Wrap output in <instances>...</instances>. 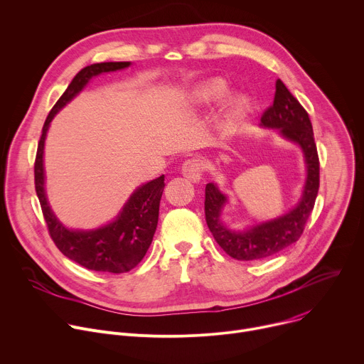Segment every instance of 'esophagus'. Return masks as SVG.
<instances>
[{
	"mask_svg": "<svg viewBox=\"0 0 364 364\" xmlns=\"http://www.w3.org/2000/svg\"><path fill=\"white\" fill-rule=\"evenodd\" d=\"M203 172H204V164L199 159L192 157V159H188L183 161L182 173L189 181L198 182L200 179V176H203Z\"/></svg>",
	"mask_w": 364,
	"mask_h": 364,
	"instance_id": "obj_1",
	"label": "esophagus"
}]
</instances>
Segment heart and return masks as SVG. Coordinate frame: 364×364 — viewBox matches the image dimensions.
<instances>
[{"instance_id":"1","label":"heart","mask_w":364,"mask_h":364,"mask_svg":"<svg viewBox=\"0 0 364 364\" xmlns=\"http://www.w3.org/2000/svg\"><path fill=\"white\" fill-rule=\"evenodd\" d=\"M225 94H227V85L224 80L220 77H214V79L204 80L203 84L196 85L191 92V98L196 104H211V102L221 100ZM247 105L249 104H247L246 98H243V97L235 98L231 102L230 117L232 119H238L240 117H243L247 109Z\"/></svg>"}]
</instances>
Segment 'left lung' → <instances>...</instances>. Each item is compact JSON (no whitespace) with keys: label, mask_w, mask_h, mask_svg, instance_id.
<instances>
[{"label":"left lung","mask_w":364,"mask_h":364,"mask_svg":"<svg viewBox=\"0 0 364 364\" xmlns=\"http://www.w3.org/2000/svg\"><path fill=\"white\" fill-rule=\"evenodd\" d=\"M266 129L279 130L280 136L296 143L305 157L306 181L299 203L279 218L253 225L243 231L227 228L220 217L227 196L214 183L205 186V220L220 247L237 260H260L296 243L314 210L319 188V159L308 112L280 79L276 80L273 105L260 118Z\"/></svg>","instance_id":"left-lung-1"}]
</instances>
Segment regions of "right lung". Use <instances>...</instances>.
I'll return each instance as SVG.
<instances>
[{
    "label": "right lung",
    "instance_id": "add662e5",
    "mask_svg": "<svg viewBox=\"0 0 364 364\" xmlns=\"http://www.w3.org/2000/svg\"><path fill=\"white\" fill-rule=\"evenodd\" d=\"M129 66L130 62H102L90 65L76 73L45 121L34 161L36 193L53 243L68 259L95 272L124 273L134 269L141 262L151 245L157 227L165 176L161 175L137 188L117 218L109 224L88 231L69 230L56 218L46 198L43 169L45 140L53 117L84 90L92 76Z\"/></svg>",
    "mask_w": 364,
    "mask_h": 364
}]
</instances>
